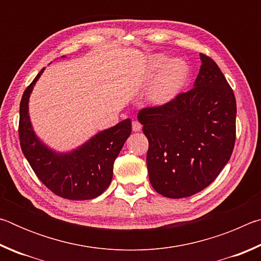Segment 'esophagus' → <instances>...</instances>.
<instances>
[{
    "instance_id": "1",
    "label": "esophagus",
    "mask_w": 261,
    "mask_h": 261,
    "mask_svg": "<svg viewBox=\"0 0 261 261\" xmlns=\"http://www.w3.org/2000/svg\"><path fill=\"white\" fill-rule=\"evenodd\" d=\"M132 130H134L135 132H138L141 130V124L138 122V121H132Z\"/></svg>"
}]
</instances>
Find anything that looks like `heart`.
I'll use <instances>...</instances> for the list:
<instances>
[{
    "instance_id": "heart-1",
    "label": "heart",
    "mask_w": 261,
    "mask_h": 261,
    "mask_svg": "<svg viewBox=\"0 0 261 261\" xmlns=\"http://www.w3.org/2000/svg\"><path fill=\"white\" fill-rule=\"evenodd\" d=\"M188 65L183 60L169 59L163 55L153 56L145 70V79L152 82L158 78L148 93L153 105L163 106L173 101L182 90L188 77Z\"/></svg>"
}]
</instances>
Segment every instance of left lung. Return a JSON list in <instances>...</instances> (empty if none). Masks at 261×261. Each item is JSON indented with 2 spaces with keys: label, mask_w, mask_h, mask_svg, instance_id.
I'll use <instances>...</instances> for the list:
<instances>
[{
  "label": "left lung",
  "mask_w": 261,
  "mask_h": 261,
  "mask_svg": "<svg viewBox=\"0 0 261 261\" xmlns=\"http://www.w3.org/2000/svg\"><path fill=\"white\" fill-rule=\"evenodd\" d=\"M194 87L138 113L148 139L149 182L167 198L190 197L218 177L236 139V99L215 62L200 54Z\"/></svg>",
  "instance_id": "obj_1"
}]
</instances>
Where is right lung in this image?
<instances>
[{
    "label": "right lung",
    "mask_w": 261,
    "mask_h": 261,
    "mask_svg": "<svg viewBox=\"0 0 261 261\" xmlns=\"http://www.w3.org/2000/svg\"><path fill=\"white\" fill-rule=\"evenodd\" d=\"M43 69L21 96L18 135L20 147L38 178L56 196L69 200L93 199L113 178L114 161L131 134L130 118L96 134L74 151L56 153L35 136L29 116V99Z\"/></svg>",
    "instance_id": "1"
}]
</instances>
